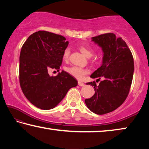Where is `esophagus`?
<instances>
[{
	"instance_id": "34e87169",
	"label": "esophagus",
	"mask_w": 149,
	"mask_h": 149,
	"mask_svg": "<svg viewBox=\"0 0 149 149\" xmlns=\"http://www.w3.org/2000/svg\"><path fill=\"white\" fill-rule=\"evenodd\" d=\"M78 85H79V86H80V87H84V85H85V84H84V83L79 81V82H78Z\"/></svg>"
}]
</instances>
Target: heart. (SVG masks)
Here are the masks:
<instances>
[{
	"instance_id": "obj_1",
	"label": "heart",
	"mask_w": 149,
	"mask_h": 149,
	"mask_svg": "<svg viewBox=\"0 0 149 149\" xmlns=\"http://www.w3.org/2000/svg\"><path fill=\"white\" fill-rule=\"evenodd\" d=\"M79 49L81 53L87 58H90L93 56V50L91 47H88L84 45H81L79 47ZM70 54V50L68 48H66L63 52V60L64 61H68L69 59V56ZM65 72L68 73L70 75L75 77V79L78 80L82 79L85 77V75L88 74L89 71L87 69L77 67V66H70L65 68Z\"/></svg>"
}]
</instances>
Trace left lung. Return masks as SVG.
Listing matches in <instances>:
<instances>
[{
  "mask_svg": "<svg viewBox=\"0 0 149 149\" xmlns=\"http://www.w3.org/2000/svg\"><path fill=\"white\" fill-rule=\"evenodd\" d=\"M101 47L102 63L91 77L104 78L97 86L95 81L87 85L94 86L95 94L85 99L88 108L97 114H104L116 109L125 101L132 85L134 62L126 42L114 33H105L91 38Z\"/></svg>",
  "mask_w": 149,
  "mask_h": 149,
  "instance_id": "left-lung-1",
  "label": "left lung"
}]
</instances>
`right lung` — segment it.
<instances>
[{
	"label": "right lung",
	"mask_w": 149,
	"mask_h": 149,
	"mask_svg": "<svg viewBox=\"0 0 149 149\" xmlns=\"http://www.w3.org/2000/svg\"><path fill=\"white\" fill-rule=\"evenodd\" d=\"M62 35L39 31L30 35L19 55V84L27 100L42 110H50L62 101L77 80L62 70L50 76V70L59 72L62 56L69 42Z\"/></svg>",
	"instance_id": "obj_1"
}]
</instances>
